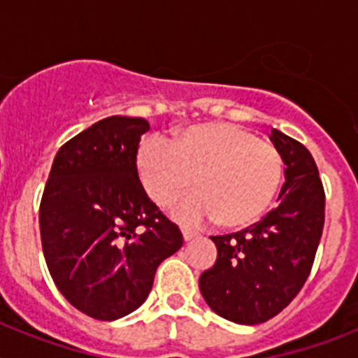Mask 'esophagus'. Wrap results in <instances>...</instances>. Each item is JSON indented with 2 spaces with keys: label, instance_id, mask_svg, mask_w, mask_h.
<instances>
[{
  "label": "esophagus",
  "instance_id": "34e87169",
  "mask_svg": "<svg viewBox=\"0 0 358 358\" xmlns=\"http://www.w3.org/2000/svg\"><path fill=\"white\" fill-rule=\"evenodd\" d=\"M181 233H182V238H185L186 242H188V240H192V238H195V236H199V233H195V231L188 229V227H182Z\"/></svg>",
  "mask_w": 358,
  "mask_h": 358
}]
</instances>
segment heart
<instances>
[{
	"instance_id": "heart-1",
	"label": "heart",
	"mask_w": 358,
	"mask_h": 358,
	"mask_svg": "<svg viewBox=\"0 0 358 358\" xmlns=\"http://www.w3.org/2000/svg\"><path fill=\"white\" fill-rule=\"evenodd\" d=\"M136 170L145 192L159 208H170L192 188L195 194L173 210L186 224L217 220L220 227H248L271 206L283 159L271 141L227 122L189 125L170 147L157 138L141 141Z\"/></svg>"
}]
</instances>
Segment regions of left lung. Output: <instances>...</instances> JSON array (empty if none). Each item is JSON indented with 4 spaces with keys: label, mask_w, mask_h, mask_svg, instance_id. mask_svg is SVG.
I'll list each match as a JSON object with an SVG mask.
<instances>
[{
    "label": "left lung",
    "mask_w": 358,
    "mask_h": 358,
    "mask_svg": "<svg viewBox=\"0 0 358 358\" xmlns=\"http://www.w3.org/2000/svg\"><path fill=\"white\" fill-rule=\"evenodd\" d=\"M271 141L285 163L278 206L248 229L211 236L217 262L199 280L215 314L249 327L280 314L297 296L324 226V189L312 154L276 129Z\"/></svg>",
    "instance_id": "1"
}]
</instances>
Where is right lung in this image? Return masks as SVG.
Wrapping results in <instances>:
<instances>
[{"label": "right lung", "mask_w": 358, "mask_h": 358, "mask_svg": "<svg viewBox=\"0 0 358 358\" xmlns=\"http://www.w3.org/2000/svg\"><path fill=\"white\" fill-rule=\"evenodd\" d=\"M148 129L143 118L100 120L59 148L44 186L39 226L48 271L62 296L98 321L140 308L156 268L182 245L136 170Z\"/></svg>", "instance_id": "right-lung-1"}]
</instances>
